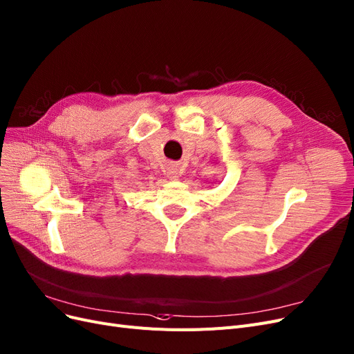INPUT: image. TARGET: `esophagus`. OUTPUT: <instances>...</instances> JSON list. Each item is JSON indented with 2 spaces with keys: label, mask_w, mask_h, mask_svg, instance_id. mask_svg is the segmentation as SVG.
<instances>
[{
  "label": "esophagus",
  "mask_w": 354,
  "mask_h": 354,
  "mask_svg": "<svg viewBox=\"0 0 354 354\" xmlns=\"http://www.w3.org/2000/svg\"><path fill=\"white\" fill-rule=\"evenodd\" d=\"M168 178L169 180H174V178H178V176H180V173H178V168H177V165H169V168H168Z\"/></svg>",
  "instance_id": "obj_1"
}]
</instances>
